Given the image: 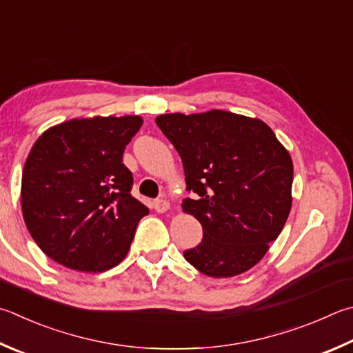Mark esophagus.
I'll list each match as a JSON object with an SVG mask.
<instances>
[{
	"mask_svg": "<svg viewBox=\"0 0 353 353\" xmlns=\"http://www.w3.org/2000/svg\"><path fill=\"white\" fill-rule=\"evenodd\" d=\"M152 207H154L157 213H165L170 208V202L165 201V199H157V201L152 202Z\"/></svg>",
	"mask_w": 353,
	"mask_h": 353,
	"instance_id": "esophagus-1",
	"label": "esophagus"
}]
</instances>
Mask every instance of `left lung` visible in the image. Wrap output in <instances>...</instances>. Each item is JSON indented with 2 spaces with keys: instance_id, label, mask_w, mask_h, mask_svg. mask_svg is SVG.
Wrapping results in <instances>:
<instances>
[{
  "instance_id": "left-lung-1",
  "label": "left lung",
  "mask_w": 353,
  "mask_h": 353,
  "mask_svg": "<svg viewBox=\"0 0 353 353\" xmlns=\"http://www.w3.org/2000/svg\"><path fill=\"white\" fill-rule=\"evenodd\" d=\"M156 123L182 159L183 211L203 238L185 259L211 278L247 272L283 232L292 207L293 163L264 121L227 111L163 114Z\"/></svg>"
}]
</instances>
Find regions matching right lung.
<instances>
[{
	"instance_id": "1",
	"label": "right lung",
	"mask_w": 353,
	"mask_h": 353,
	"mask_svg": "<svg viewBox=\"0 0 353 353\" xmlns=\"http://www.w3.org/2000/svg\"><path fill=\"white\" fill-rule=\"evenodd\" d=\"M137 115L69 120L32 146L21 181L26 227L50 259L79 272H105L125 258L150 210L131 196L123 151Z\"/></svg>"
}]
</instances>
